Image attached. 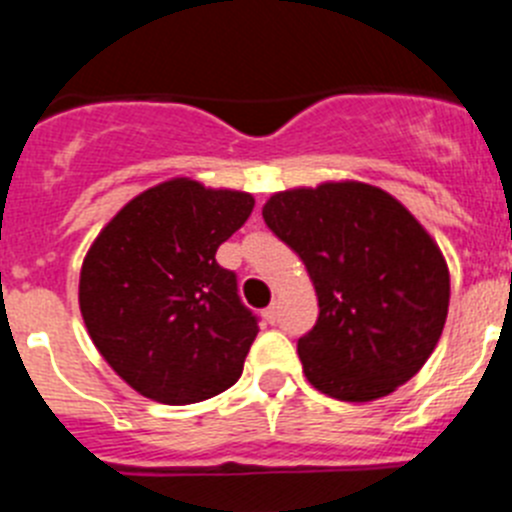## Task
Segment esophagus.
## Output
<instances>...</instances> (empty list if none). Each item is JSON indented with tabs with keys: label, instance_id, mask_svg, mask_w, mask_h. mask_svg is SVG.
Returning a JSON list of instances; mask_svg holds the SVG:
<instances>
[{
	"label": "esophagus",
	"instance_id": "esophagus-1",
	"mask_svg": "<svg viewBox=\"0 0 512 512\" xmlns=\"http://www.w3.org/2000/svg\"><path fill=\"white\" fill-rule=\"evenodd\" d=\"M264 320H269V323H274L277 320V305H269L264 310Z\"/></svg>",
	"mask_w": 512,
	"mask_h": 512
}]
</instances>
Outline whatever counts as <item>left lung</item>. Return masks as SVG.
I'll return each mask as SVG.
<instances>
[{
    "label": "left lung",
    "mask_w": 512,
    "mask_h": 512,
    "mask_svg": "<svg viewBox=\"0 0 512 512\" xmlns=\"http://www.w3.org/2000/svg\"><path fill=\"white\" fill-rule=\"evenodd\" d=\"M266 225L297 253L318 295V323L297 354L307 382L372 402L413 379L449 315V264L390 192L341 179L274 192Z\"/></svg>",
    "instance_id": "obj_1"
}]
</instances>
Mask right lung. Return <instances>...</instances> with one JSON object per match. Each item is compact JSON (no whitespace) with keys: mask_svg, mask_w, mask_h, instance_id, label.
Returning a JSON list of instances; mask_svg holds the SVG:
<instances>
[{"mask_svg":"<svg viewBox=\"0 0 512 512\" xmlns=\"http://www.w3.org/2000/svg\"><path fill=\"white\" fill-rule=\"evenodd\" d=\"M251 210L253 194L174 176L122 205L89 246L81 318L138 395L192 405L238 382L259 325L215 253Z\"/></svg>","mask_w":512,"mask_h":512,"instance_id":"obj_1","label":"right lung"}]
</instances>
